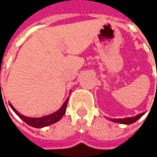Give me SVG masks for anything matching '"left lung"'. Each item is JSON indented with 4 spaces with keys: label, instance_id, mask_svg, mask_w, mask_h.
<instances>
[{
    "label": "left lung",
    "instance_id": "obj_1",
    "mask_svg": "<svg viewBox=\"0 0 157 157\" xmlns=\"http://www.w3.org/2000/svg\"><path fill=\"white\" fill-rule=\"evenodd\" d=\"M143 114H144V113H139V114H137V115L134 116V117H128L124 118V119H111V121H113V122H116V123L129 125V124L134 123V122H136V121H138Z\"/></svg>",
    "mask_w": 157,
    "mask_h": 157
}]
</instances>
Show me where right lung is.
<instances>
[{
	"label": "right lung",
	"mask_w": 157,
	"mask_h": 157,
	"mask_svg": "<svg viewBox=\"0 0 157 157\" xmlns=\"http://www.w3.org/2000/svg\"><path fill=\"white\" fill-rule=\"evenodd\" d=\"M68 100H69V98L66 99V100L63 102V105L57 112L53 113L50 115H46V116L40 118H31L24 116V115H22V114L19 113L18 112L16 111L15 107L11 104H9V105H10V107L13 109V111L15 112V113L21 118L24 122H26L28 125H29V126H31L33 128H44V127H47V126H50V125H52L53 123H56L58 121L61 120V118L63 117V114L66 112V105H67V103H68Z\"/></svg>",
	"instance_id": "right-lung-1"
}]
</instances>
